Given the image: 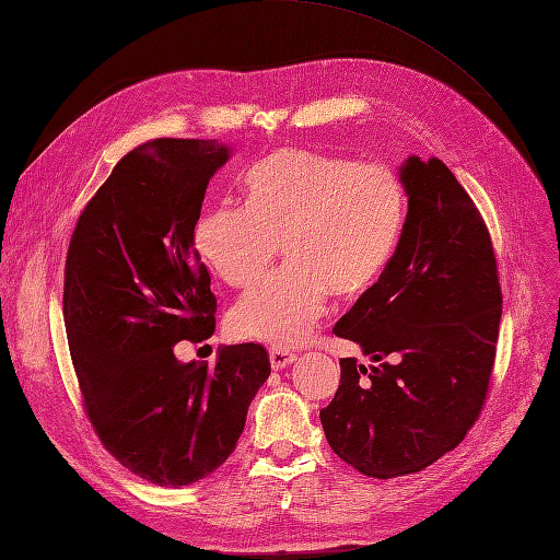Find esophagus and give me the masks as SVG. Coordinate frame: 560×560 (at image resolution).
Returning a JSON list of instances; mask_svg holds the SVG:
<instances>
[{
    "label": "esophagus",
    "instance_id": "34e87169",
    "mask_svg": "<svg viewBox=\"0 0 560 560\" xmlns=\"http://www.w3.org/2000/svg\"><path fill=\"white\" fill-rule=\"evenodd\" d=\"M268 358H270V366H273V369L278 371V369H287V366H290V364L296 360V354L290 352V350L273 348V350L268 352Z\"/></svg>",
    "mask_w": 560,
    "mask_h": 560
}]
</instances>
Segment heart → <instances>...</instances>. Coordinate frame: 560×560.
I'll list each match as a JSON object with an SVG mask.
<instances>
[{
    "mask_svg": "<svg viewBox=\"0 0 560 560\" xmlns=\"http://www.w3.org/2000/svg\"><path fill=\"white\" fill-rule=\"evenodd\" d=\"M406 219L399 177L381 163L280 149L249 171L245 208L217 206L194 224V247L212 273L247 287L273 261L287 266L243 294L231 329L278 348L306 343L329 292L352 296L393 257Z\"/></svg>",
    "mask_w": 560,
    "mask_h": 560,
    "instance_id": "1",
    "label": "heart"
}]
</instances>
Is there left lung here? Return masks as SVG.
<instances>
[{
    "label": "left lung",
    "mask_w": 560,
    "mask_h": 560,
    "mask_svg": "<svg viewBox=\"0 0 560 560\" xmlns=\"http://www.w3.org/2000/svg\"><path fill=\"white\" fill-rule=\"evenodd\" d=\"M409 212L378 282L336 322L371 364L341 360L319 411L331 451L366 477L425 469L477 420L495 360L502 294L483 219L439 159L399 165Z\"/></svg>",
    "instance_id": "obj_1"
}]
</instances>
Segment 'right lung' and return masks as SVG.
<instances>
[{
  "label": "right lung",
  "mask_w": 560,
  "mask_h": 560,
  "mask_svg": "<svg viewBox=\"0 0 560 560\" xmlns=\"http://www.w3.org/2000/svg\"><path fill=\"white\" fill-rule=\"evenodd\" d=\"M231 154L217 140L132 149L81 212L67 252L62 313L89 418L118 463L165 488L226 463L270 374L259 343L222 346L212 369L175 354L179 341L214 334L194 224Z\"/></svg>",
  "instance_id": "add662e5"
}]
</instances>
